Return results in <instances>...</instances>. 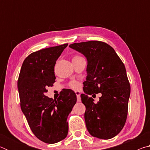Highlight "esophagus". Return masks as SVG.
Instances as JSON below:
<instances>
[{
    "label": "esophagus",
    "instance_id": "1",
    "mask_svg": "<svg viewBox=\"0 0 150 150\" xmlns=\"http://www.w3.org/2000/svg\"><path fill=\"white\" fill-rule=\"evenodd\" d=\"M75 94L77 95V98L78 102H80L81 101V95H80V92L79 91H75Z\"/></svg>",
    "mask_w": 150,
    "mask_h": 150
}]
</instances>
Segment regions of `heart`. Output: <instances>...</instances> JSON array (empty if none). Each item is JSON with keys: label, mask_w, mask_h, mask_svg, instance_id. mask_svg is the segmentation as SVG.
I'll list each match as a JSON object with an SVG mask.
<instances>
[{"label": "heart", "mask_w": 150, "mask_h": 150, "mask_svg": "<svg viewBox=\"0 0 150 150\" xmlns=\"http://www.w3.org/2000/svg\"><path fill=\"white\" fill-rule=\"evenodd\" d=\"M80 57H81V56H79V55H75L74 57H73V59H77V58H80ZM69 86L71 87L72 88H73V89H77V88L79 87V83L77 82V81H71V82L70 83H69Z\"/></svg>", "instance_id": "1"}]
</instances>
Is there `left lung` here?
I'll return each instance as SVG.
<instances>
[{
    "mask_svg": "<svg viewBox=\"0 0 150 150\" xmlns=\"http://www.w3.org/2000/svg\"><path fill=\"white\" fill-rule=\"evenodd\" d=\"M87 59V76L81 98L85 120L91 136L108 139L123 128L128 115L130 86L125 66L110 45L100 41L70 44ZM101 93L97 103L88 95Z\"/></svg>",
    "mask_w": 150,
    "mask_h": 150,
    "instance_id": "obj_1",
    "label": "left lung"
}]
</instances>
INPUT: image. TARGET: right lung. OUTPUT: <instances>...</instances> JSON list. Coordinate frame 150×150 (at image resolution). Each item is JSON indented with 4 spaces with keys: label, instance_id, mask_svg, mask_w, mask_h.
<instances>
[{
    "label": "right lung",
    "instance_id": "right-lung-1",
    "mask_svg": "<svg viewBox=\"0 0 150 150\" xmlns=\"http://www.w3.org/2000/svg\"><path fill=\"white\" fill-rule=\"evenodd\" d=\"M68 44L40 50L22 63L18 80L20 106L32 132L40 140L55 144L68 133L67 117L77 102L71 89L61 91L57 99L44 95L55 82L54 67Z\"/></svg>",
    "mask_w": 150,
    "mask_h": 150
}]
</instances>
